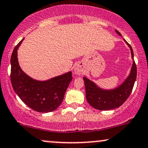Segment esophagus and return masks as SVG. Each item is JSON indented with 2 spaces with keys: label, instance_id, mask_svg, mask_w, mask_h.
Wrapping results in <instances>:
<instances>
[{
  "label": "esophagus",
  "instance_id": "obj_1",
  "mask_svg": "<svg viewBox=\"0 0 148 148\" xmlns=\"http://www.w3.org/2000/svg\"><path fill=\"white\" fill-rule=\"evenodd\" d=\"M74 73H75L76 74H81L83 73V69L81 68V66L79 65H76L75 67V68H74Z\"/></svg>",
  "mask_w": 148,
  "mask_h": 148
}]
</instances>
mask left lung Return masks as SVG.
<instances>
[{"label": "left lung", "instance_id": "obj_1", "mask_svg": "<svg viewBox=\"0 0 148 148\" xmlns=\"http://www.w3.org/2000/svg\"><path fill=\"white\" fill-rule=\"evenodd\" d=\"M115 31L118 35H121L118 30H116ZM127 44L131 49L132 58L134 59V52L132 47L127 42ZM136 64L135 61H134L130 76L124 81L123 84L119 87L109 90L101 89L92 81L84 77L86 99L88 102L93 108L100 111H107L118 108L123 104L132 93L134 83L136 79Z\"/></svg>", "mask_w": 148, "mask_h": 148}]
</instances>
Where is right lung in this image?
Instances as JSON below:
<instances>
[{
    "instance_id": "right-lung-1",
    "label": "right lung",
    "mask_w": 148,
    "mask_h": 148,
    "mask_svg": "<svg viewBox=\"0 0 148 148\" xmlns=\"http://www.w3.org/2000/svg\"><path fill=\"white\" fill-rule=\"evenodd\" d=\"M21 40L14 47L11 56L12 86L25 104L40 113L53 111L62 103L64 93L72 80V72L56 76L45 81L34 80L21 70L17 59V50Z\"/></svg>"
}]
</instances>
